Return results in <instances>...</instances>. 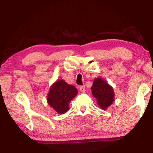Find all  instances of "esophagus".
I'll return each mask as SVG.
<instances>
[{
  "label": "esophagus",
  "instance_id": "1",
  "mask_svg": "<svg viewBox=\"0 0 153 153\" xmlns=\"http://www.w3.org/2000/svg\"><path fill=\"white\" fill-rule=\"evenodd\" d=\"M79 90L80 92H84L86 91V88H85V86H81L79 87Z\"/></svg>",
  "mask_w": 153,
  "mask_h": 153
}]
</instances>
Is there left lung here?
<instances>
[{
  "label": "left lung",
  "mask_w": 153,
  "mask_h": 153,
  "mask_svg": "<svg viewBox=\"0 0 153 153\" xmlns=\"http://www.w3.org/2000/svg\"><path fill=\"white\" fill-rule=\"evenodd\" d=\"M91 90L92 95L97 98L98 105L102 109L105 110L114 101L113 88L100 77L94 79Z\"/></svg>",
  "instance_id": "obj_1"
}]
</instances>
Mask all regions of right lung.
<instances>
[{"label":"right lung","mask_w":153,"mask_h":153,"mask_svg":"<svg viewBox=\"0 0 153 153\" xmlns=\"http://www.w3.org/2000/svg\"><path fill=\"white\" fill-rule=\"evenodd\" d=\"M77 94V90L74 86L63 79L57 80L50 88L47 102L56 113L64 114L69 109V103Z\"/></svg>","instance_id":"obj_1"}]
</instances>
